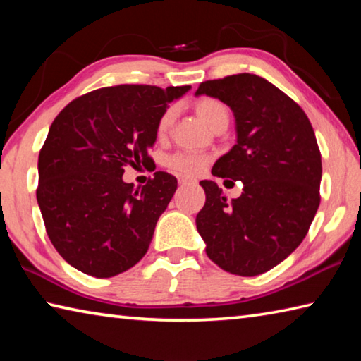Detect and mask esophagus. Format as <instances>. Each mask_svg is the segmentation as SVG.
<instances>
[{
  "label": "esophagus",
  "instance_id": "1",
  "mask_svg": "<svg viewBox=\"0 0 361 361\" xmlns=\"http://www.w3.org/2000/svg\"><path fill=\"white\" fill-rule=\"evenodd\" d=\"M178 183L181 186H186V185H195V180L189 178V176H178Z\"/></svg>",
  "mask_w": 361,
  "mask_h": 361
}]
</instances>
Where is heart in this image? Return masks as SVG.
Returning <instances> with one entry per match:
<instances>
[{"instance_id":"1","label":"heart","mask_w":361,"mask_h":361,"mask_svg":"<svg viewBox=\"0 0 361 361\" xmlns=\"http://www.w3.org/2000/svg\"><path fill=\"white\" fill-rule=\"evenodd\" d=\"M195 113L200 116V119H204L207 124H209L212 129H215L218 124L229 119L228 109L223 105L221 102L215 99H202L195 103ZM175 118V109L167 108L166 111L161 114V118L157 121L156 126V133L157 137H166L167 132L172 126ZM207 164V157L202 154H197V152H178L172 157L167 159V166L175 170V172L180 173H188V175H195L202 172V169Z\"/></svg>"}]
</instances>
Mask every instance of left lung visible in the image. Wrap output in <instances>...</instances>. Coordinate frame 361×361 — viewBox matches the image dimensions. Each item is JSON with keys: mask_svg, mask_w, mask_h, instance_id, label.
<instances>
[{"mask_svg": "<svg viewBox=\"0 0 361 361\" xmlns=\"http://www.w3.org/2000/svg\"><path fill=\"white\" fill-rule=\"evenodd\" d=\"M210 95L234 113L237 143L212 173L242 181L228 199L204 180L205 205L195 224L207 256L226 272L253 277L276 267L299 247L320 205L322 156L302 108L276 85L250 73L205 81Z\"/></svg>", "mask_w": 361, "mask_h": 361, "instance_id": "8db88e82", "label": "left lung"}]
</instances>
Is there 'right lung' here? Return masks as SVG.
I'll use <instances>...</instances> for the list:
<instances>
[{"label": "right lung", "instance_id": "obj_1", "mask_svg": "<svg viewBox=\"0 0 361 361\" xmlns=\"http://www.w3.org/2000/svg\"><path fill=\"white\" fill-rule=\"evenodd\" d=\"M189 89L102 87L70 102L54 119L38 157L36 199L52 245L78 271L113 277L148 252L176 178L156 172L135 188L122 173L152 161L159 118Z\"/></svg>", "mask_w": 361, "mask_h": 361}]
</instances>
